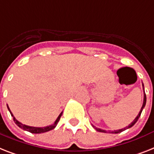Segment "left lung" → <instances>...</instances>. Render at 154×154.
Returning <instances> with one entry per match:
<instances>
[{"label":"left lung","instance_id":"left-lung-1","mask_svg":"<svg viewBox=\"0 0 154 154\" xmlns=\"http://www.w3.org/2000/svg\"><path fill=\"white\" fill-rule=\"evenodd\" d=\"M142 86H143V90H144V85L142 84ZM146 93H145V91H144V100H143V103H142V108H141V111L139 112V113H138V115L137 116V117H136L134 119V121L132 122H131V124L128 126V127H126L125 128H123V129H120V130H117V131H109V133H113V134H118V133H120V132H122V131H125V130L128 129V128H131V127H132L134 126V125L135 124L136 122L138 121V119H139L140 116H141V114H142V110H143V108L145 107V106H146ZM92 127H94L95 129L97 130V131H99V132H103V133H107L104 130H102V129H100V128H97L96 127H94L93 125H92Z\"/></svg>","mask_w":154,"mask_h":154}]
</instances>
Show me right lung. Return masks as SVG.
<instances>
[{
  "mask_svg": "<svg viewBox=\"0 0 154 154\" xmlns=\"http://www.w3.org/2000/svg\"><path fill=\"white\" fill-rule=\"evenodd\" d=\"M8 111L10 112V114H11V116L13 117V120H14L15 123H16L17 126H18L19 127H20L21 129L24 130V131H29V132H31V133L32 134H41V133H44V132H47V131H51V130H53L55 128V127L57 126V122H58V121H59L60 118H61V116H62V112H61L60 113V115L58 116V117L57 118V119H56V121L54 122V123L52 125H50V126H47V127H30V126H27V125H24V124H22L21 122H20L19 121H17L16 119V118H15L14 116H13V115H12V113L11 112V111H10L9 107H8Z\"/></svg>",
  "mask_w": 154,
  "mask_h": 154,
  "instance_id": "1",
  "label": "right lung"
}]
</instances>
